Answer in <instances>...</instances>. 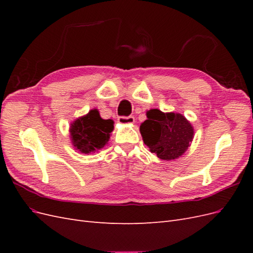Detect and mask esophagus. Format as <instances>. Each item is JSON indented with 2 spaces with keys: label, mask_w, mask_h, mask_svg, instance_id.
Wrapping results in <instances>:
<instances>
[{
  "label": "esophagus",
  "mask_w": 253,
  "mask_h": 253,
  "mask_svg": "<svg viewBox=\"0 0 253 253\" xmlns=\"http://www.w3.org/2000/svg\"><path fill=\"white\" fill-rule=\"evenodd\" d=\"M118 122L120 125H132L135 122V118L133 116H128V117L121 116L118 118Z\"/></svg>",
  "instance_id": "esophagus-1"
}]
</instances>
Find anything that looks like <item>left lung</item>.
<instances>
[{"label": "left lung", "mask_w": 253, "mask_h": 253, "mask_svg": "<svg viewBox=\"0 0 253 253\" xmlns=\"http://www.w3.org/2000/svg\"><path fill=\"white\" fill-rule=\"evenodd\" d=\"M147 120L140 125V134L151 153L162 160H174L185 154L192 143L194 128L179 113L147 111Z\"/></svg>", "instance_id": "8db88e82"}]
</instances>
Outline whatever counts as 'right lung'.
Instances as JSON below:
<instances>
[{
    "label": "right lung",
    "mask_w": 253,
    "mask_h": 253,
    "mask_svg": "<svg viewBox=\"0 0 253 253\" xmlns=\"http://www.w3.org/2000/svg\"><path fill=\"white\" fill-rule=\"evenodd\" d=\"M114 129L112 119H102L97 109L74 120L70 126V137L73 147L83 154L101 150L108 144Z\"/></svg>",
    "instance_id": "right-lung-1"
}]
</instances>
